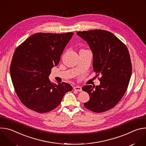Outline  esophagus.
Returning a JSON list of instances; mask_svg holds the SVG:
<instances>
[{
    "mask_svg": "<svg viewBox=\"0 0 146 146\" xmlns=\"http://www.w3.org/2000/svg\"><path fill=\"white\" fill-rule=\"evenodd\" d=\"M73 89H74L75 91H78V92L82 91V88H81V87H80V86H76V87H74Z\"/></svg>",
    "mask_w": 146,
    "mask_h": 146,
    "instance_id": "34e87169",
    "label": "esophagus"
}]
</instances>
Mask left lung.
Instances as JSON below:
<instances>
[{"label":"left lung","mask_w":146,"mask_h":146,"mask_svg":"<svg viewBox=\"0 0 146 146\" xmlns=\"http://www.w3.org/2000/svg\"><path fill=\"white\" fill-rule=\"evenodd\" d=\"M93 53V69L101 74L99 86H85L82 90L90 97L84 104L88 110L102 113L113 108L125 93L132 74V64L127 46L112 33L100 29L79 31Z\"/></svg>","instance_id":"left-lung-1"}]
</instances>
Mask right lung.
<instances>
[{"label":"right lung","instance_id":"1","mask_svg":"<svg viewBox=\"0 0 146 146\" xmlns=\"http://www.w3.org/2000/svg\"><path fill=\"white\" fill-rule=\"evenodd\" d=\"M73 35V32L37 33L15 49L10 75L18 98L28 109L40 113L51 111L73 90L68 83L55 84L48 78Z\"/></svg>","mask_w":146,"mask_h":146}]
</instances>
